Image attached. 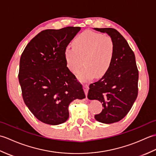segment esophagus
Masks as SVG:
<instances>
[{
	"mask_svg": "<svg viewBox=\"0 0 156 156\" xmlns=\"http://www.w3.org/2000/svg\"><path fill=\"white\" fill-rule=\"evenodd\" d=\"M83 88H84V92H85V94H86V96H87V97L88 92V89H89L88 85V84H84V85H83Z\"/></svg>",
	"mask_w": 156,
	"mask_h": 156,
	"instance_id": "obj_1",
	"label": "esophagus"
}]
</instances>
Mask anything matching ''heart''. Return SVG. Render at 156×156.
I'll list each match as a JSON object with an SVG mask.
<instances>
[{"instance_id": "heart-1", "label": "heart", "mask_w": 156, "mask_h": 156, "mask_svg": "<svg viewBox=\"0 0 156 156\" xmlns=\"http://www.w3.org/2000/svg\"><path fill=\"white\" fill-rule=\"evenodd\" d=\"M73 48L65 49L66 64L72 73L79 74L82 80L102 78L110 69L114 57L115 45L110 36L90 30L79 34L72 42Z\"/></svg>"}]
</instances>
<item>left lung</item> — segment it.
<instances>
[{
  "label": "left lung",
  "mask_w": 156,
  "mask_h": 156,
  "mask_svg": "<svg viewBox=\"0 0 156 156\" xmlns=\"http://www.w3.org/2000/svg\"><path fill=\"white\" fill-rule=\"evenodd\" d=\"M107 33L115 45L110 69L100 80L89 86L88 98L102 105L97 121L106 124L118 122L127 115L138 94L139 71L133 50L120 33L113 28H94Z\"/></svg>",
  "instance_id": "1"
}]
</instances>
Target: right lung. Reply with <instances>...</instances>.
<instances>
[{"label": "right lung", "mask_w": 156, "mask_h": 156, "mask_svg": "<svg viewBox=\"0 0 156 156\" xmlns=\"http://www.w3.org/2000/svg\"><path fill=\"white\" fill-rule=\"evenodd\" d=\"M80 27L46 29L33 38L20 59L19 81L25 105L38 120L56 125L69 117L68 106L86 97L67 67L64 51Z\"/></svg>", "instance_id": "obj_1"}]
</instances>
